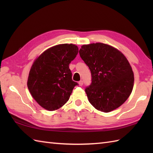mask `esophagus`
<instances>
[{
	"label": "esophagus",
	"mask_w": 153,
	"mask_h": 153,
	"mask_svg": "<svg viewBox=\"0 0 153 153\" xmlns=\"http://www.w3.org/2000/svg\"><path fill=\"white\" fill-rule=\"evenodd\" d=\"M78 83H79V86H82L83 84V82L82 80H81V81H79V82H78Z\"/></svg>",
	"instance_id": "esophagus-1"
}]
</instances>
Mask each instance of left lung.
I'll list each match as a JSON object with an SVG mask.
<instances>
[{"label":"left lung","instance_id":"1","mask_svg":"<svg viewBox=\"0 0 153 153\" xmlns=\"http://www.w3.org/2000/svg\"><path fill=\"white\" fill-rule=\"evenodd\" d=\"M89 68L92 82L85 91L89 102L103 112L118 108L131 95L134 71L123 54L105 43L83 45L79 51Z\"/></svg>","mask_w":153,"mask_h":153}]
</instances>
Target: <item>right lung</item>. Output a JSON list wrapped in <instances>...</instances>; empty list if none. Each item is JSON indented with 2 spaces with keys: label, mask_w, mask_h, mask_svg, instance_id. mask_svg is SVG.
Listing matches in <instances>:
<instances>
[{
  "label": "right lung",
  "mask_w": 153,
  "mask_h": 153,
  "mask_svg": "<svg viewBox=\"0 0 153 153\" xmlns=\"http://www.w3.org/2000/svg\"><path fill=\"white\" fill-rule=\"evenodd\" d=\"M78 53L73 44H60L45 51L33 62L29 73L27 87L39 105L56 110L69 100L74 87L69 64Z\"/></svg>",
  "instance_id": "right-lung-1"
}]
</instances>
